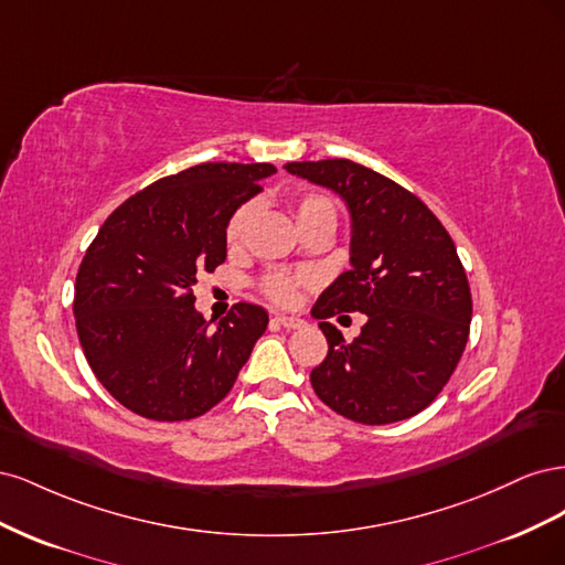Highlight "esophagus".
<instances>
[{"label": "esophagus", "mask_w": 565, "mask_h": 565, "mask_svg": "<svg viewBox=\"0 0 565 565\" xmlns=\"http://www.w3.org/2000/svg\"><path fill=\"white\" fill-rule=\"evenodd\" d=\"M273 322H278V324H282V328H287V330H299V328H303V320L301 318H297V316H276L273 318Z\"/></svg>", "instance_id": "34e87169"}]
</instances>
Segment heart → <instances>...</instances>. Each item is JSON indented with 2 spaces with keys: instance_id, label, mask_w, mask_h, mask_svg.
Masks as SVG:
<instances>
[{
  "instance_id": "1",
  "label": "heart",
  "mask_w": 565,
  "mask_h": 565,
  "mask_svg": "<svg viewBox=\"0 0 565 565\" xmlns=\"http://www.w3.org/2000/svg\"><path fill=\"white\" fill-rule=\"evenodd\" d=\"M292 212L297 216V224L301 231L311 228L316 224H337V210H334V202L322 195V193H301L292 200ZM254 218V204H241L237 207L228 224H226V243L231 247H237L249 231V224ZM306 282L303 273H292V270H285V268H273L268 273H264L259 287L264 297H268L270 301H276L280 306H289L297 301L299 295V287Z\"/></svg>"
}]
</instances>
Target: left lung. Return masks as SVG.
Masks as SVG:
<instances>
[{
  "label": "left lung",
  "mask_w": 565,
  "mask_h": 565,
  "mask_svg": "<svg viewBox=\"0 0 565 565\" xmlns=\"http://www.w3.org/2000/svg\"><path fill=\"white\" fill-rule=\"evenodd\" d=\"M285 169L330 188L351 214V270L311 311L328 337V355L311 372L313 391L361 424L422 413L448 384L469 339L471 289L450 233L417 195L358 162ZM353 310L369 322L347 342L327 318Z\"/></svg>",
  "instance_id": "obj_1"
}]
</instances>
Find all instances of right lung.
Here are the masks:
<instances>
[{
	"label": "right lung",
	"instance_id": "right-lung-1",
	"mask_svg": "<svg viewBox=\"0 0 565 565\" xmlns=\"http://www.w3.org/2000/svg\"><path fill=\"white\" fill-rule=\"evenodd\" d=\"M270 174L266 162L195 164L125 200L96 233L75 280L77 337L96 380L131 413L204 415L266 332L268 313L245 301L204 320L193 287L226 262L231 214Z\"/></svg>",
	"mask_w": 565,
	"mask_h": 565
}]
</instances>
